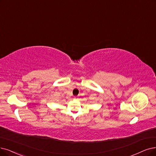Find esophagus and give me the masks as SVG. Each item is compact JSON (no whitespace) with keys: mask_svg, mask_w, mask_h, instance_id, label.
<instances>
[{"mask_svg":"<svg viewBox=\"0 0 156 156\" xmlns=\"http://www.w3.org/2000/svg\"><path fill=\"white\" fill-rule=\"evenodd\" d=\"M74 98H77V97H76V96L74 97Z\"/></svg>","mask_w":156,"mask_h":156,"instance_id":"esophagus-1","label":"esophagus"}]
</instances>
